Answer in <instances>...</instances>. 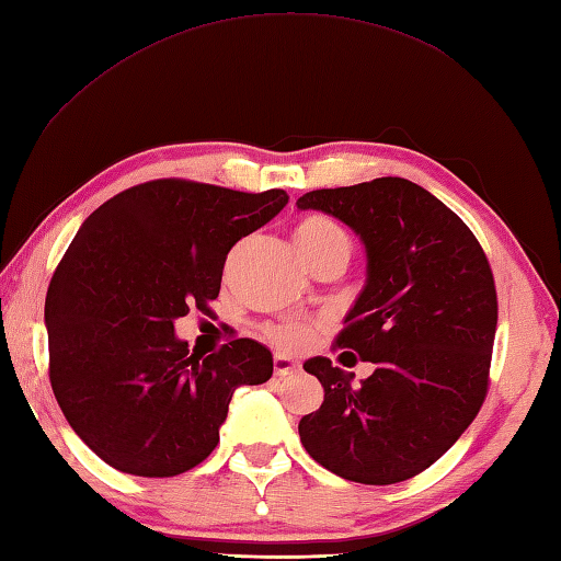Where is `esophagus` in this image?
Wrapping results in <instances>:
<instances>
[{"instance_id":"obj_1","label":"esophagus","mask_w":561,"mask_h":561,"mask_svg":"<svg viewBox=\"0 0 561 561\" xmlns=\"http://www.w3.org/2000/svg\"><path fill=\"white\" fill-rule=\"evenodd\" d=\"M297 368H300V365H297L293 358H288V356H278L273 358V370H276V375L278 377H288V375H293V373H297Z\"/></svg>"}]
</instances>
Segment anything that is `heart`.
Returning <instances> with one entry per match:
<instances>
[{
    "label": "heart",
    "mask_w": 561,
    "mask_h": 561,
    "mask_svg": "<svg viewBox=\"0 0 561 561\" xmlns=\"http://www.w3.org/2000/svg\"><path fill=\"white\" fill-rule=\"evenodd\" d=\"M295 244L300 249L302 259L307 261L324 249H334V247L351 249V239L344 227L331 220V217L307 215L295 227ZM271 336L283 348H300L307 344V339H310V329L302 324H283V327L271 329Z\"/></svg>",
    "instance_id": "1"
}]
</instances>
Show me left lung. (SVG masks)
I'll use <instances>...</instances> for the list:
<instances>
[{"mask_svg": "<svg viewBox=\"0 0 561 561\" xmlns=\"http://www.w3.org/2000/svg\"><path fill=\"white\" fill-rule=\"evenodd\" d=\"M297 210H322L365 247V285L336 346L375 363L353 375L314 356L302 368L324 402L302 416L305 450L360 484L416 477L472 424L489 385L496 288L489 261L460 217L399 176L310 191Z\"/></svg>", "mask_w": 561, "mask_h": 561, "instance_id": "8db88e82", "label": "left lung"}]
</instances>
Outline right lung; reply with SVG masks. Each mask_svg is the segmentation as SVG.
I'll return each instance as SVG.
<instances>
[{
    "instance_id": "right-lung-1",
    "label": "right lung",
    "mask_w": 561,
    "mask_h": 561,
    "mask_svg": "<svg viewBox=\"0 0 561 561\" xmlns=\"http://www.w3.org/2000/svg\"><path fill=\"white\" fill-rule=\"evenodd\" d=\"M288 193H242L181 179L133 186L79 227L45 297L50 385L72 431L125 474L201 465L232 394L273 375L271 351L234 339L188 353L174 322L208 312L225 259L276 217Z\"/></svg>"
}]
</instances>
